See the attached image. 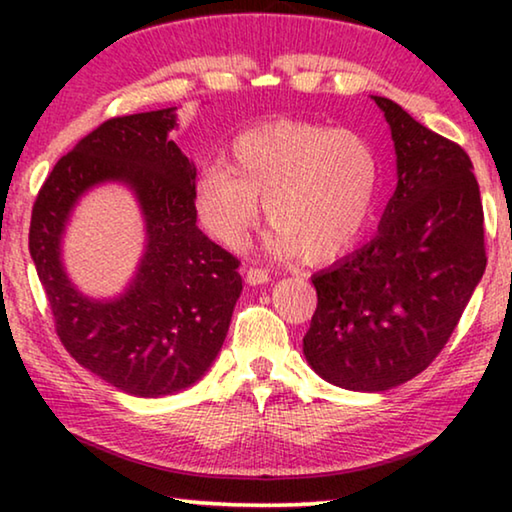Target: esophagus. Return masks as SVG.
<instances>
[{
  "instance_id": "1",
  "label": "esophagus",
  "mask_w": 512,
  "mask_h": 512,
  "mask_svg": "<svg viewBox=\"0 0 512 512\" xmlns=\"http://www.w3.org/2000/svg\"><path fill=\"white\" fill-rule=\"evenodd\" d=\"M268 280H271V277H268V271H264V268H248L246 271V282L250 287H257V284H264Z\"/></svg>"
}]
</instances>
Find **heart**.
I'll return each instance as SVG.
<instances>
[{
  "label": "heart",
  "mask_w": 512,
  "mask_h": 512,
  "mask_svg": "<svg viewBox=\"0 0 512 512\" xmlns=\"http://www.w3.org/2000/svg\"><path fill=\"white\" fill-rule=\"evenodd\" d=\"M379 187V155L363 135L275 121L232 142L230 167L212 162L201 169L194 203L203 228L225 248L246 244L264 203L273 253L329 262L359 244Z\"/></svg>",
  "instance_id": "b5f03b06"
}]
</instances>
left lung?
Instances as JSON below:
<instances>
[{"instance_id": "left-lung-1", "label": "left lung", "mask_w": 512, "mask_h": 512, "mask_svg": "<svg viewBox=\"0 0 512 512\" xmlns=\"http://www.w3.org/2000/svg\"><path fill=\"white\" fill-rule=\"evenodd\" d=\"M372 99L395 144V194L370 244L311 277L318 307L302 339L316 375L361 393L400 386L438 357L488 262L470 155Z\"/></svg>"}]
</instances>
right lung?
Segmentation results:
<instances>
[{
	"mask_svg": "<svg viewBox=\"0 0 512 512\" xmlns=\"http://www.w3.org/2000/svg\"><path fill=\"white\" fill-rule=\"evenodd\" d=\"M176 108L115 117L56 162L31 214L29 253L67 352L117 391L164 397L201 379L221 352L241 293L239 259L196 225V167L169 133ZM131 188L145 253L127 289L92 299L68 280L62 237L94 186Z\"/></svg>",
	"mask_w": 512,
	"mask_h": 512,
	"instance_id": "1",
	"label": "right lung"
}]
</instances>
